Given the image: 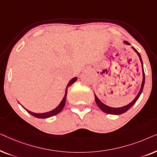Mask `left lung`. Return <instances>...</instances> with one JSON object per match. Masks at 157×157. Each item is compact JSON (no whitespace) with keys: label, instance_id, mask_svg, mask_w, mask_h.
I'll return each instance as SVG.
<instances>
[{"label":"left lung","instance_id":"left-lung-1","mask_svg":"<svg viewBox=\"0 0 157 157\" xmlns=\"http://www.w3.org/2000/svg\"><path fill=\"white\" fill-rule=\"evenodd\" d=\"M124 44H126V45H128V46H130V44L127 41H124ZM132 48L134 50L135 52L136 53V54L138 55V56L139 58V60H140L141 61V68H142V76H143V79H142V82H141V88H140V90H139L138 94H137L136 97L134 100L132 101V102L129 103V104L126 105V106H121V107H118V108H114V107H111V106H109L106 105L104 103L101 101L99 100V98H98L97 96L95 94H94V96H95V101H96V104H97V106L99 107V109L101 110L102 111H104V113H109V114H113V115H120V114H122V113H125L126 111H127L128 109H129L131 107H132L133 105H134L135 103L136 102V101L138 100V98H139V96L142 93L143 91V89H144V83H145V74H144V66H143V62H142V59H141V55L140 53H139L138 51H137L136 49H135L134 47H132Z\"/></svg>","mask_w":157,"mask_h":157}]
</instances>
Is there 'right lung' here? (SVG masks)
Wrapping results in <instances>:
<instances>
[{
  "instance_id": "add662e5",
  "label": "right lung",
  "mask_w": 157,
  "mask_h": 157,
  "mask_svg": "<svg viewBox=\"0 0 157 157\" xmlns=\"http://www.w3.org/2000/svg\"><path fill=\"white\" fill-rule=\"evenodd\" d=\"M77 79L78 78L77 77H74V78H73L72 79H71L69 82L66 86V91H65V94H64V96L63 98V99L61 101V103L59 104V106L57 107H56L54 109H53V110H51L50 111H48V112H45V113H35V112H32V111L28 110L25 108H24L22 105H21V106L23 107V109H25V111H27V112H29L30 114H31L32 116H33V117H35L36 118H38V119H46V118H49V117H53V116L58 114V113H59L61 111L63 110L64 106H65L66 104V96H67V91H68V88L70 86H71L73 83H74L75 81H77Z\"/></svg>"
}]
</instances>
